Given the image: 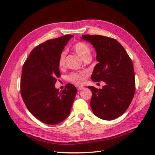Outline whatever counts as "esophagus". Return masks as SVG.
Returning <instances> with one entry per match:
<instances>
[{
    "label": "esophagus",
    "mask_w": 155,
    "mask_h": 155,
    "mask_svg": "<svg viewBox=\"0 0 155 155\" xmlns=\"http://www.w3.org/2000/svg\"><path fill=\"white\" fill-rule=\"evenodd\" d=\"M78 91H81V90H83V87L82 86H79V87H78Z\"/></svg>",
    "instance_id": "esophagus-1"
}]
</instances>
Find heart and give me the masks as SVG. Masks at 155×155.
Wrapping results in <instances>:
<instances>
[{
	"label": "heart",
	"mask_w": 155,
	"mask_h": 155,
	"mask_svg": "<svg viewBox=\"0 0 155 155\" xmlns=\"http://www.w3.org/2000/svg\"><path fill=\"white\" fill-rule=\"evenodd\" d=\"M73 50L79 58L83 61L87 59H90L91 48L87 44L83 42H78L73 46ZM65 52L63 51L61 53L59 59L58 65L59 67H63L64 64ZM87 73L86 72H81L79 73H72L68 76V81L74 83L76 85H83L86 81Z\"/></svg>",
	"instance_id": "heart-1"
}]
</instances>
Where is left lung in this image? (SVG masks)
<instances>
[{
  "label": "left lung",
  "instance_id": "obj_1",
  "mask_svg": "<svg viewBox=\"0 0 155 155\" xmlns=\"http://www.w3.org/2000/svg\"><path fill=\"white\" fill-rule=\"evenodd\" d=\"M81 39L95 48L98 63L94 69L93 81H104L101 89L89 86L92 95L91 107L93 113L105 120H112L128 109L135 92L133 64L118 41L99 35H83Z\"/></svg>",
  "mask_w": 155,
  "mask_h": 155
}]
</instances>
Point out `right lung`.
Instances as JSON below:
<instances>
[{
    "mask_svg": "<svg viewBox=\"0 0 155 155\" xmlns=\"http://www.w3.org/2000/svg\"><path fill=\"white\" fill-rule=\"evenodd\" d=\"M72 35L50 39L33 49L23 64L21 94L27 109L37 119L56 125L68 116L77 93L72 84L55 88L61 73L59 57Z\"/></svg>",
    "mask_w": 155,
    "mask_h": 155,
    "instance_id": "right-lung-1",
    "label": "right lung"
}]
</instances>
